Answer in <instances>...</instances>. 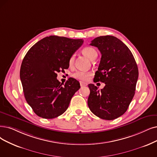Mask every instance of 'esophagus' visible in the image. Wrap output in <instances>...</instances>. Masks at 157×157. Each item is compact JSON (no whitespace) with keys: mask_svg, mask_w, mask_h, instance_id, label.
Returning a JSON list of instances; mask_svg holds the SVG:
<instances>
[{"mask_svg":"<svg viewBox=\"0 0 157 157\" xmlns=\"http://www.w3.org/2000/svg\"><path fill=\"white\" fill-rule=\"evenodd\" d=\"M80 85L81 87H83V86H87V84L86 82H80Z\"/></svg>","mask_w":157,"mask_h":157,"instance_id":"esophagus-1","label":"esophagus"}]
</instances>
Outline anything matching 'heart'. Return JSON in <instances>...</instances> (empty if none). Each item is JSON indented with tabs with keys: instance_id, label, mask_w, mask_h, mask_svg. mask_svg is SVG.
<instances>
[{
	"instance_id": "1",
	"label": "heart",
	"mask_w": 157,
	"mask_h": 157,
	"mask_svg": "<svg viewBox=\"0 0 157 157\" xmlns=\"http://www.w3.org/2000/svg\"><path fill=\"white\" fill-rule=\"evenodd\" d=\"M82 52L91 60H93L97 57V51L92 47H90V46L86 47L82 49ZM75 59V55L73 54L71 56L70 59H69V64H70V66H72L74 64ZM91 73L89 71H77L73 75V76L75 78L78 79L80 80L85 81L89 78V77L91 76Z\"/></svg>"
}]
</instances>
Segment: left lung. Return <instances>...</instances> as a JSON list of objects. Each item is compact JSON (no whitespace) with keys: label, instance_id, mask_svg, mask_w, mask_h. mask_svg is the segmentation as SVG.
<instances>
[{"label":"left lung","instance_id":"1","mask_svg":"<svg viewBox=\"0 0 157 157\" xmlns=\"http://www.w3.org/2000/svg\"><path fill=\"white\" fill-rule=\"evenodd\" d=\"M90 45L98 48L102 55L94 79L105 86L98 90L94 84L88 85L87 104L98 117L114 120L127 111L134 97L139 77L137 64L128 46L115 36L97 37Z\"/></svg>","mask_w":157,"mask_h":157}]
</instances>
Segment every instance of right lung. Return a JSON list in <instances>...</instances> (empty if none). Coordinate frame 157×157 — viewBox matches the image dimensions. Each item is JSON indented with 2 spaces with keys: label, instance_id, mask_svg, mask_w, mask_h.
Segmentation results:
<instances>
[{
  "label": "right lung",
  "instance_id": "right-lung-1",
  "mask_svg": "<svg viewBox=\"0 0 157 157\" xmlns=\"http://www.w3.org/2000/svg\"><path fill=\"white\" fill-rule=\"evenodd\" d=\"M83 42L49 36L37 42L25 55L20 78L25 98L36 115L52 119L67 109L80 83L70 78L63 85L57 79V73L69 67V59Z\"/></svg>",
  "mask_w": 157,
  "mask_h": 157
}]
</instances>
